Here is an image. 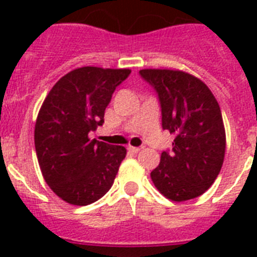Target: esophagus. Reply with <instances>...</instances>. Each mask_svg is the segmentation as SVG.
Here are the masks:
<instances>
[{
    "instance_id": "34e87169",
    "label": "esophagus",
    "mask_w": 257,
    "mask_h": 257,
    "mask_svg": "<svg viewBox=\"0 0 257 257\" xmlns=\"http://www.w3.org/2000/svg\"><path fill=\"white\" fill-rule=\"evenodd\" d=\"M143 148H139V147H132V145H129L128 147V151L129 152H133V153H139Z\"/></svg>"
}]
</instances>
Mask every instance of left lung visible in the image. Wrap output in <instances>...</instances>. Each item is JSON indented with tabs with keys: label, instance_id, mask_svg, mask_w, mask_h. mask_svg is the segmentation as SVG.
Instances as JSON below:
<instances>
[{
	"label": "left lung",
	"instance_id": "obj_1",
	"mask_svg": "<svg viewBox=\"0 0 257 257\" xmlns=\"http://www.w3.org/2000/svg\"><path fill=\"white\" fill-rule=\"evenodd\" d=\"M156 89L163 129L175 135L171 152L161 153L151 172L155 187L172 201L203 195L220 173L225 155V129L219 102L200 78L183 70L143 69Z\"/></svg>",
	"mask_w": 257,
	"mask_h": 257
}]
</instances>
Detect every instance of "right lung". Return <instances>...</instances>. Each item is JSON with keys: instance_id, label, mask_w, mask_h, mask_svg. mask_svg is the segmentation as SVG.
Here are the masks:
<instances>
[{"instance_id": "1", "label": "right lung", "mask_w": 257, "mask_h": 257, "mask_svg": "<svg viewBox=\"0 0 257 257\" xmlns=\"http://www.w3.org/2000/svg\"><path fill=\"white\" fill-rule=\"evenodd\" d=\"M131 69L82 66L50 89L34 126V147L42 176L64 201L88 205L110 189L126 149L89 132L104 122L105 108Z\"/></svg>"}]
</instances>
